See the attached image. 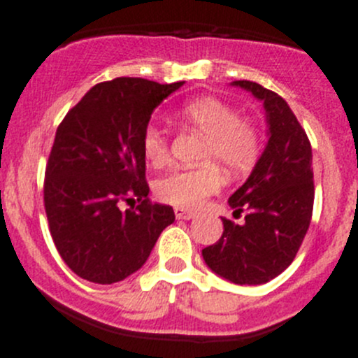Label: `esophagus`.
<instances>
[{"label":"esophagus","mask_w":358,"mask_h":358,"mask_svg":"<svg viewBox=\"0 0 358 358\" xmlns=\"http://www.w3.org/2000/svg\"><path fill=\"white\" fill-rule=\"evenodd\" d=\"M175 215L178 220H190L197 215L196 211L192 209H185V208H175Z\"/></svg>","instance_id":"esophagus-1"}]
</instances>
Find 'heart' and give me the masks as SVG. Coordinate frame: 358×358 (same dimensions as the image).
I'll list each match as a JSON object with an SVG mask.
<instances>
[{
    "instance_id": "obj_1",
    "label": "heart",
    "mask_w": 358,
    "mask_h": 358,
    "mask_svg": "<svg viewBox=\"0 0 358 358\" xmlns=\"http://www.w3.org/2000/svg\"><path fill=\"white\" fill-rule=\"evenodd\" d=\"M185 126L206 138L199 168H178L157 180L156 194L161 201L178 208H199L209 196L225 185L223 166L230 175H243L252 169L259 156L262 138L252 121L215 96H202L187 102L176 112ZM142 149L152 164L161 166L169 159V136L157 124H147L142 133Z\"/></svg>"
}]
</instances>
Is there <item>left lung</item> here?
I'll list each match as a JSON object with an SVG mask.
<instances>
[{
  "mask_svg": "<svg viewBox=\"0 0 358 358\" xmlns=\"http://www.w3.org/2000/svg\"><path fill=\"white\" fill-rule=\"evenodd\" d=\"M263 100L270 126L265 152L229 206L244 223L222 218L223 234L202 249L206 265L236 284H265L298 255L313 211L312 145L282 96L255 81H234Z\"/></svg>",
  "mask_w": 358,
  "mask_h": 358,
  "instance_id": "1",
  "label": "left lung"
}]
</instances>
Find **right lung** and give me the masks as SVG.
<instances>
[{"label": "right lung", "mask_w": 358, "mask_h": 358, "mask_svg": "<svg viewBox=\"0 0 358 358\" xmlns=\"http://www.w3.org/2000/svg\"><path fill=\"white\" fill-rule=\"evenodd\" d=\"M183 81L115 78L93 86L59 124L45 171V211L57 251L95 284L126 279L149 258L171 206L149 199L142 133ZM137 197L136 208L118 204Z\"/></svg>", "instance_id": "obj_1"}]
</instances>
